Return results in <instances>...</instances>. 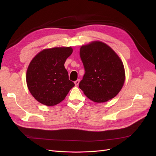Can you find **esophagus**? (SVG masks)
<instances>
[{"label": "esophagus", "mask_w": 156, "mask_h": 156, "mask_svg": "<svg viewBox=\"0 0 156 156\" xmlns=\"http://www.w3.org/2000/svg\"><path fill=\"white\" fill-rule=\"evenodd\" d=\"M79 82H80V80L79 79H77L75 81H74V83L75 84V86H77L78 84H79Z\"/></svg>", "instance_id": "1"}]
</instances>
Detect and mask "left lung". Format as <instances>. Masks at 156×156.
<instances>
[{
    "instance_id": "obj_1",
    "label": "left lung",
    "mask_w": 156,
    "mask_h": 156,
    "mask_svg": "<svg viewBox=\"0 0 156 156\" xmlns=\"http://www.w3.org/2000/svg\"><path fill=\"white\" fill-rule=\"evenodd\" d=\"M85 73L79 87L86 96L96 103L115 98L124 85L125 70L122 60L109 46L92 41L80 49Z\"/></svg>"
}]
</instances>
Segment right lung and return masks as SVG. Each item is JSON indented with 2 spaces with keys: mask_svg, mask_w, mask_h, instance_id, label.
Masks as SVG:
<instances>
[{
  "mask_svg": "<svg viewBox=\"0 0 156 156\" xmlns=\"http://www.w3.org/2000/svg\"><path fill=\"white\" fill-rule=\"evenodd\" d=\"M72 52L71 47L45 49L32 60L27 71V84L37 101L47 106L55 105L75 86L64 67Z\"/></svg>",
  "mask_w": 156,
  "mask_h": 156,
  "instance_id": "add662e5",
  "label": "right lung"
}]
</instances>
